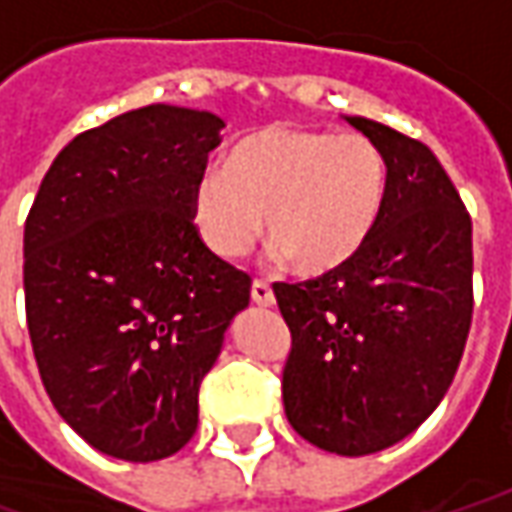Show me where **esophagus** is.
<instances>
[{"instance_id":"obj_1","label":"esophagus","mask_w":512,"mask_h":512,"mask_svg":"<svg viewBox=\"0 0 512 512\" xmlns=\"http://www.w3.org/2000/svg\"><path fill=\"white\" fill-rule=\"evenodd\" d=\"M252 303H257V306H274L272 286L263 283V280H255L252 283Z\"/></svg>"}]
</instances>
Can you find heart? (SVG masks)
Returning <instances> with one entry per match:
<instances>
[{
  "mask_svg": "<svg viewBox=\"0 0 512 512\" xmlns=\"http://www.w3.org/2000/svg\"><path fill=\"white\" fill-rule=\"evenodd\" d=\"M382 195L385 161L362 133L263 127L195 181L189 215L212 255L243 257L266 223L274 260L323 277L360 252Z\"/></svg>",
  "mask_w": 512,
  "mask_h": 512,
  "instance_id": "1",
  "label": "heart"
}]
</instances>
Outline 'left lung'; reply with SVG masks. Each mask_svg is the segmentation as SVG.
Returning <instances> with one entry per match:
<instances>
[{
	"label": "left lung",
	"instance_id": "left-lung-1",
	"mask_svg": "<svg viewBox=\"0 0 512 512\" xmlns=\"http://www.w3.org/2000/svg\"><path fill=\"white\" fill-rule=\"evenodd\" d=\"M385 161L377 223L337 272L274 283L291 331V428L337 456L391 448L436 411L473 311L470 215L422 141L343 115Z\"/></svg>",
	"mask_w": 512,
	"mask_h": 512
}]
</instances>
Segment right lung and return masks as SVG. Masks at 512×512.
I'll return each instance as SVG.
<instances>
[{"label":"right lung","instance_id":"1","mask_svg":"<svg viewBox=\"0 0 512 512\" xmlns=\"http://www.w3.org/2000/svg\"><path fill=\"white\" fill-rule=\"evenodd\" d=\"M223 118L150 104L76 135L25 223V309L50 402L87 445L155 462L198 428V388L249 274L198 238L189 195Z\"/></svg>","mask_w":512,"mask_h":512}]
</instances>
